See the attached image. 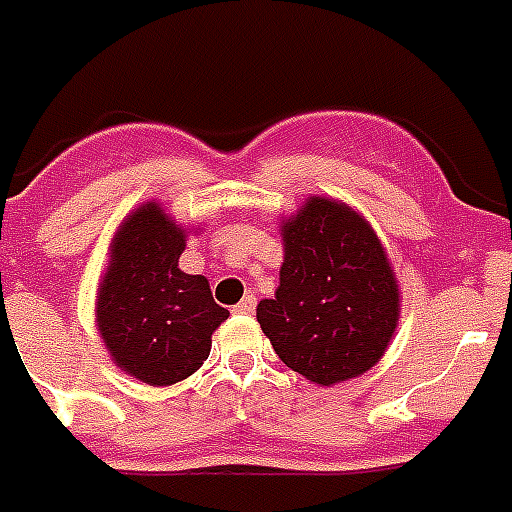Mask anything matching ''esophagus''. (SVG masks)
<instances>
[{
	"mask_svg": "<svg viewBox=\"0 0 512 512\" xmlns=\"http://www.w3.org/2000/svg\"><path fill=\"white\" fill-rule=\"evenodd\" d=\"M255 305H257L255 294H247V297H244L242 302H239V305L234 307V313H239V315H249V313H252V310H255Z\"/></svg>",
	"mask_w": 512,
	"mask_h": 512,
	"instance_id": "34e87169",
	"label": "esophagus"
}]
</instances>
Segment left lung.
<instances>
[{"label": "left lung", "mask_w": 512, "mask_h": 512, "mask_svg": "<svg viewBox=\"0 0 512 512\" xmlns=\"http://www.w3.org/2000/svg\"><path fill=\"white\" fill-rule=\"evenodd\" d=\"M284 263L257 323L276 355L318 386L363 376L400 323V281L384 244L342 199L313 194L278 223Z\"/></svg>", "instance_id": "left-lung-1"}]
</instances>
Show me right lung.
I'll return each instance as SVG.
<instances>
[{
    "instance_id": "obj_1",
    "label": "right lung",
    "mask_w": 512,
    "mask_h": 512,
    "mask_svg": "<svg viewBox=\"0 0 512 512\" xmlns=\"http://www.w3.org/2000/svg\"><path fill=\"white\" fill-rule=\"evenodd\" d=\"M189 234L191 226L147 199L120 220L107 247L94 321L112 363L141 384L170 386L199 371L228 318L207 278L178 268Z\"/></svg>"
}]
</instances>
